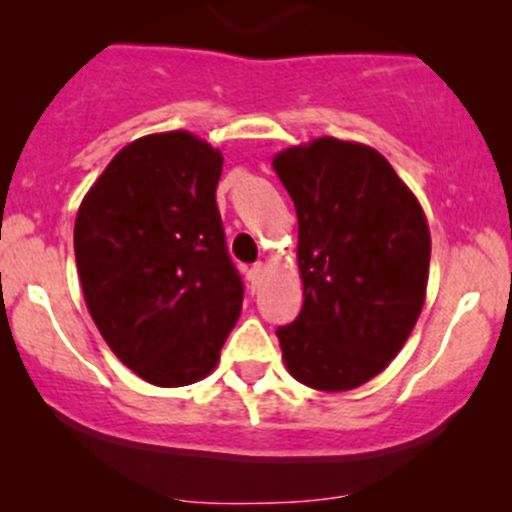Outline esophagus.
<instances>
[{
	"label": "esophagus",
	"mask_w": 512,
	"mask_h": 512,
	"mask_svg": "<svg viewBox=\"0 0 512 512\" xmlns=\"http://www.w3.org/2000/svg\"><path fill=\"white\" fill-rule=\"evenodd\" d=\"M262 277H265V265H262V262H257V265H252L250 270H247V282H250L252 287L260 285Z\"/></svg>",
	"instance_id": "esophagus-1"
}]
</instances>
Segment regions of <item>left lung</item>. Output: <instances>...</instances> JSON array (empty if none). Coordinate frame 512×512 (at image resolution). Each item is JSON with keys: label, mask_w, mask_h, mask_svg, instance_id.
Returning <instances> with one entry per match:
<instances>
[{"label": "left lung", "mask_w": 512, "mask_h": 512, "mask_svg": "<svg viewBox=\"0 0 512 512\" xmlns=\"http://www.w3.org/2000/svg\"><path fill=\"white\" fill-rule=\"evenodd\" d=\"M299 220V317L277 329L299 384L349 391L389 366L426 302L431 232L376 148L322 136L272 158Z\"/></svg>", "instance_id": "left-lung-1"}]
</instances>
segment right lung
<instances>
[{"mask_svg": "<svg viewBox=\"0 0 512 512\" xmlns=\"http://www.w3.org/2000/svg\"><path fill=\"white\" fill-rule=\"evenodd\" d=\"M218 148L190 131L136 138L76 213L74 252L91 319L148 384L205 379L242 309L215 190Z\"/></svg>", "mask_w": 512, "mask_h": 512, "instance_id": "obj_1", "label": "right lung"}]
</instances>
